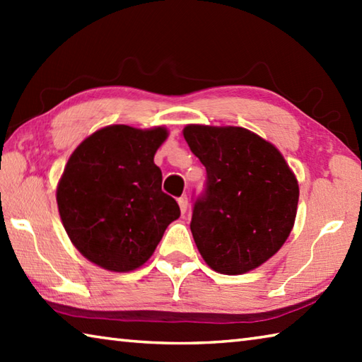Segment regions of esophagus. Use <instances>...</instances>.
I'll return each mask as SVG.
<instances>
[{"mask_svg":"<svg viewBox=\"0 0 362 362\" xmlns=\"http://www.w3.org/2000/svg\"><path fill=\"white\" fill-rule=\"evenodd\" d=\"M179 206H180V212L185 214L187 209H188V198H187V196H182V198H179Z\"/></svg>","mask_w":362,"mask_h":362,"instance_id":"esophagus-1","label":"esophagus"}]
</instances>
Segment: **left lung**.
Instances as JSON below:
<instances>
[{"label": "left lung", "mask_w": 362, "mask_h": 362, "mask_svg": "<svg viewBox=\"0 0 362 362\" xmlns=\"http://www.w3.org/2000/svg\"><path fill=\"white\" fill-rule=\"evenodd\" d=\"M183 137L207 173L189 223L199 254L222 274L260 267L296 222V175L276 146L244 127L188 124Z\"/></svg>", "instance_id": "left-lung-1"}]
</instances>
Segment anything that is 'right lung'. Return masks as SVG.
I'll list each match as a JSON object with an SVG mask.
<instances>
[{"mask_svg": "<svg viewBox=\"0 0 362 362\" xmlns=\"http://www.w3.org/2000/svg\"><path fill=\"white\" fill-rule=\"evenodd\" d=\"M166 137L164 127L113 124L71 153L57 187L59 214L73 246L95 265L119 273L142 267L180 217L153 161Z\"/></svg>", "mask_w": 362, "mask_h": 362, "instance_id": "1", "label": "right lung"}]
</instances>
